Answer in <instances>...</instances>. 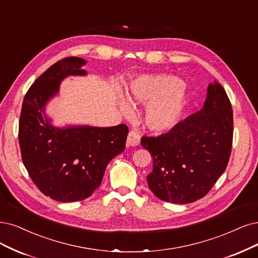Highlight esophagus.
Here are the masks:
<instances>
[{"mask_svg": "<svg viewBox=\"0 0 258 258\" xmlns=\"http://www.w3.org/2000/svg\"><path fill=\"white\" fill-rule=\"evenodd\" d=\"M140 142V136L137 132L135 131H132L128 133V136H127V139H126V144L127 146H131V147H136L139 145Z\"/></svg>", "mask_w": 258, "mask_h": 258, "instance_id": "34e87169", "label": "esophagus"}]
</instances>
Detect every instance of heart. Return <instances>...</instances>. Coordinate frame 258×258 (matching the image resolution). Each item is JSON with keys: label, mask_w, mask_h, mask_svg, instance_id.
I'll list each match as a JSON object with an SVG mask.
<instances>
[{"label": "heart", "mask_w": 258, "mask_h": 258, "mask_svg": "<svg viewBox=\"0 0 258 258\" xmlns=\"http://www.w3.org/2000/svg\"><path fill=\"white\" fill-rule=\"evenodd\" d=\"M127 97L133 104L148 106L145 121L154 132L172 127L185 105L183 82L173 75L141 76L130 84ZM119 106L125 116H131L128 102L121 100Z\"/></svg>", "instance_id": "b5f03b06"}]
</instances>
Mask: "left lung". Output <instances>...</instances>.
<instances>
[{"instance_id":"8db88e82","label":"left lung","mask_w":258,"mask_h":258,"mask_svg":"<svg viewBox=\"0 0 258 258\" xmlns=\"http://www.w3.org/2000/svg\"><path fill=\"white\" fill-rule=\"evenodd\" d=\"M233 109L224 88L215 82L203 108L157 137L142 136L153 157L150 189L166 202L186 204L205 197L224 172L233 144Z\"/></svg>"}]
</instances>
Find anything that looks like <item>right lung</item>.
Segmentation results:
<instances>
[{
    "label": "right lung",
    "mask_w": 258,
    "mask_h": 258,
    "mask_svg": "<svg viewBox=\"0 0 258 258\" xmlns=\"http://www.w3.org/2000/svg\"><path fill=\"white\" fill-rule=\"evenodd\" d=\"M86 61L66 57L55 62L27 90L19 121L23 164L40 191L59 202L87 199L102 182L109 161L125 149L128 127L72 126L57 128L44 106L68 75H85Z\"/></svg>",
    "instance_id": "add662e5"
}]
</instances>
